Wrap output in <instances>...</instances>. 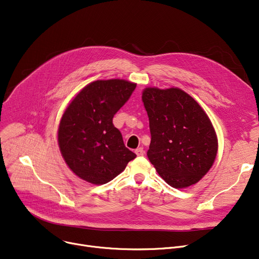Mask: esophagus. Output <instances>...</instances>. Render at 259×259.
Here are the masks:
<instances>
[{
  "label": "esophagus",
  "mask_w": 259,
  "mask_h": 259,
  "mask_svg": "<svg viewBox=\"0 0 259 259\" xmlns=\"http://www.w3.org/2000/svg\"><path fill=\"white\" fill-rule=\"evenodd\" d=\"M135 153H137V155L138 156H143L144 154H145V150H144V148H138L137 150H135Z\"/></svg>",
  "instance_id": "1"
}]
</instances>
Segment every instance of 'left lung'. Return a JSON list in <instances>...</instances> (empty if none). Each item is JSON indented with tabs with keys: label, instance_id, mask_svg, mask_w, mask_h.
Masks as SVG:
<instances>
[{
	"label": "left lung",
	"instance_id": "8db88e82",
	"mask_svg": "<svg viewBox=\"0 0 259 259\" xmlns=\"http://www.w3.org/2000/svg\"><path fill=\"white\" fill-rule=\"evenodd\" d=\"M143 102L149 117V160L160 178L182 189L199 182L217 154L212 122L198 103L180 88H146Z\"/></svg>",
	"mask_w": 259,
	"mask_h": 259
}]
</instances>
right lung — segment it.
<instances>
[{
    "mask_svg": "<svg viewBox=\"0 0 259 259\" xmlns=\"http://www.w3.org/2000/svg\"><path fill=\"white\" fill-rule=\"evenodd\" d=\"M135 87L125 79L95 80L67 107L59 126V147L66 164L79 179L93 185L107 184L137 157L112 122Z\"/></svg>",
    "mask_w": 259,
    "mask_h": 259,
    "instance_id": "add662e5",
    "label": "right lung"
}]
</instances>
